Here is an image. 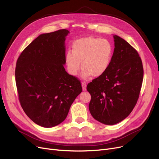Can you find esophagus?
<instances>
[{
    "instance_id": "34e87169",
    "label": "esophagus",
    "mask_w": 159,
    "mask_h": 159,
    "mask_svg": "<svg viewBox=\"0 0 159 159\" xmlns=\"http://www.w3.org/2000/svg\"><path fill=\"white\" fill-rule=\"evenodd\" d=\"M81 85H82V89H83V91H86V84L85 82H82L81 83Z\"/></svg>"
}]
</instances>
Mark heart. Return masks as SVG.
Wrapping results in <instances>:
<instances>
[{
    "instance_id": "heart-1",
    "label": "heart",
    "mask_w": 159,
    "mask_h": 159,
    "mask_svg": "<svg viewBox=\"0 0 159 159\" xmlns=\"http://www.w3.org/2000/svg\"><path fill=\"white\" fill-rule=\"evenodd\" d=\"M72 52H66L65 61L69 73L78 74L81 68L82 76L87 78L90 75L99 78L107 71L111 64L113 47L109 41L92 36L75 40L71 45Z\"/></svg>"
}]
</instances>
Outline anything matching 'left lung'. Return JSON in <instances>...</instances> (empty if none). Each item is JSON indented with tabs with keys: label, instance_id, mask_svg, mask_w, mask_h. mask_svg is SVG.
Returning <instances> with one entry per match:
<instances>
[{
	"label": "left lung",
	"instance_id": "left-lung-1",
	"mask_svg": "<svg viewBox=\"0 0 159 159\" xmlns=\"http://www.w3.org/2000/svg\"><path fill=\"white\" fill-rule=\"evenodd\" d=\"M115 48L109 69L87 85L91 99L89 111L100 123L117 124L129 116L139 97L143 67L137 51L114 35Z\"/></svg>",
	"mask_w": 159,
	"mask_h": 159
}]
</instances>
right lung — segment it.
Listing matches in <instances>:
<instances>
[{
	"label": "right lung",
	"instance_id": "add662e5",
	"mask_svg": "<svg viewBox=\"0 0 159 159\" xmlns=\"http://www.w3.org/2000/svg\"><path fill=\"white\" fill-rule=\"evenodd\" d=\"M68 33L62 29L40 34L16 61L15 80L21 107L33 122L46 128L64 121L82 91L80 80L64 67Z\"/></svg>",
	"mask_w": 159,
	"mask_h": 159
}]
</instances>
